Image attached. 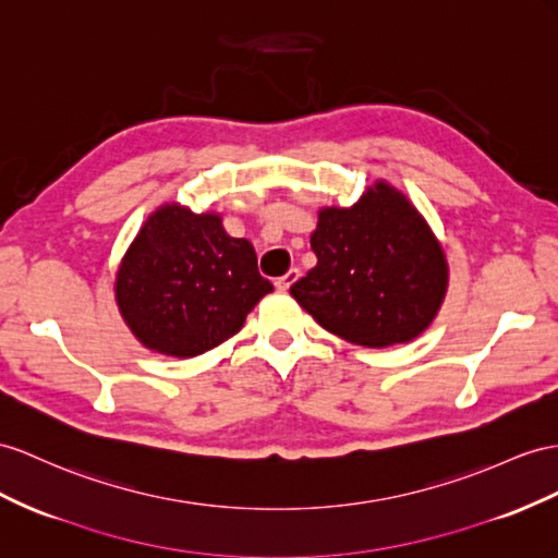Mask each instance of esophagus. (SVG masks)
Returning <instances> with one entry per match:
<instances>
[{
  "label": "esophagus",
  "instance_id": "obj_1",
  "mask_svg": "<svg viewBox=\"0 0 558 558\" xmlns=\"http://www.w3.org/2000/svg\"><path fill=\"white\" fill-rule=\"evenodd\" d=\"M299 278V268H290L288 274L284 276H280V278H276V288L280 290V292H284V290H290V284H294V280Z\"/></svg>",
  "mask_w": 558,
  "mask_h": 558
}]
</instances>
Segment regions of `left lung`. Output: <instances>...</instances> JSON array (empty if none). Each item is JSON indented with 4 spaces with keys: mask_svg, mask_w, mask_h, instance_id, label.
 <instances>
[{
    "mask_svg": "<svg viewBox=\"0 0 558 558\" xmlns=\"http://www.w3.org/2000/svg\"><path fill=\"white\" fill-rule=\"evenodd\" d=\"M318 264L290 292L327 332L379 349L415 339L440 308L448 266L408 199L377 183L351 209H323Z\"/></svg>",
    "mask_w": 558,
    "mask_h": 558,
    "instance_id": "obj_1",
    "label": "left lung"
}]
</instances>
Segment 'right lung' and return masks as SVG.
<instances>
[{
	"mask_svg": "<svg viewBox=\"0 0 558 558\" xmlns=\"http://www.w3.org/2000/svg\"><path fill=\"white\" fill-rule=\"evenodd\" d=\"M274 290L245 238H231L217 214L162 207L141 228L118 274V304L153 351L179 359L233 337Z\"/></svg>",
	"mask_w": 558,
	"mask_h": 558,
	"instance_id": "right-lung-1",
	"label": "right lung"
}]
</instances>
